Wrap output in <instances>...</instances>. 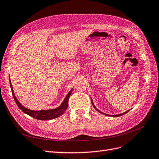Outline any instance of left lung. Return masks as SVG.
Returning a JSON list of instances; mask_svg holds the SVG:
<instances>
[{
    "mask_svg": "<svg viewBox=\"0 0 159 159\" xmlns=\"http://www.w3.org/2000/svg\"><path fill=\"white\" fill-rule=\"evenodd\" d=\"M91 102H92V105H93V106L94 107V108H95V109H96L97 111H98L99 112H101V113H102V114H103V115H107V116H122V115H125V114H126V112H129V111H126V112H125L124 113H122V114H119V115H107V114H105V113H103L102 112H101L100 111H98L97 108L95 107V106H94V103H93V100H92V98H91Z\"/></svg>",
    "mask_w": 159,
    "mask_h": 159,
    "instance_id": "8db88e82",
    "label": "left lung"
}]
</instances>
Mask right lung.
Here are the masks:
<instances>
[{"mask_svg": "<svg viewBox=\"0 0 159 159\" xmlns=\"http://www.w3.org/2000/svg\"><path fill=\"white\" fill-rule=\"evenodd\" d=\"M10 80V86H11V90H12V96H13V98H14V99H15L17 106L19 107V108L22 112H24L25 113H26V114H27L28 115L34 118V119H37L38 120H52V119H56V118L61 116L66 110V108L68 107V102H69V98L72 93V89H71L70 90V92L67 94L65 100L63 101L61 105L58 107H57L56 108H53V109L33 111V110L28 109V108H25V107H23L21 105L19 101H18V99L15 97L14 91H13V89H12V84L11 82V80Z\"/></svg>", "mask_w": 159, "mask_h": 159, "instance_id": "add662e5", "label": "right lung"}]
</instances>
